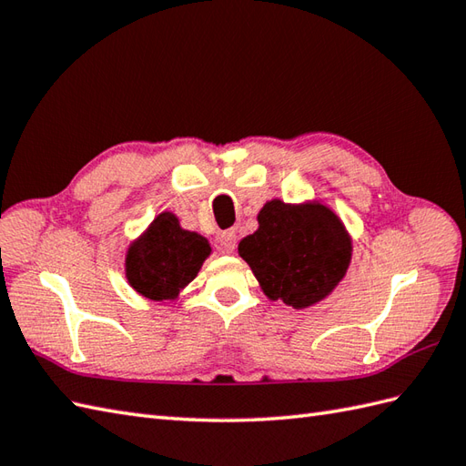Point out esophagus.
<instances>
[{
    "instance_id": "1",
    "label": "esophagus",
    "mask_w": 466,
    "mask_h": 466,
    "mask_svg": "<svg viewBox=\"0 0 466 466\" xmlns=\"http://www.w3.org/2000/svg\"><path fill=\"white\" fill-rule=\"evenodd\" d=\"M218 246L220 250L226 254H232L234 248H236V234L232 230H226L218 236Z\"/></svg>"
}]
</instances>
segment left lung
Here are the masks:
<instances>
[{"mask_svg": "<svg viewBox=\"0 0 466 466\" xmlns=\"http://www.w3.org/2000/svg\"><path fill=\"white\" fill-rule=\"evenodd\" d=\"M258 224L238 252L269 299L304 309L329 296L348 272L351 238L323 204L266 202Z\"/></svg>", "mask_w": 466, "mask_h": 466, "instance_id": "1", "label": "left lung"}]
</instances>
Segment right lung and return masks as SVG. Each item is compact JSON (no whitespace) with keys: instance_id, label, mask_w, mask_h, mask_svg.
Returning a JSON list of instances; mask_svg holds the SVG:
<instances>
[{"instance_id":"right-lung-1","label":"right lung","mask_w":466,"mask_h":466,"mask_svg":"<svg viewBox=\"0 0 466 466\" xmlns=\"http://www.w3.org/2000/svg\"><path fill=\"white\" fill-rule=\"evenodd\" d=\"M210 252L207 238L182 230L175 214L162 212L128 248L127 279L148 299H175L197 278Z\"/></svg>"}]
</instances>
